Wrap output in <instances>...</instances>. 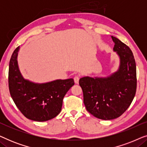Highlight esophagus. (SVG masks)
I'll return each mask as SVG.
<instances>
[{"mask_svg": "<svg viewBox=\"0 0 147 147\" xmlns=\"http://www.w3.org/2000/svg\"><path fill=\"white\" fill-rule=\"evenodd\" d=\"M79 80H80V77L78 76H76L75 77H74V82H75L76 84L79 83Z\"/></svg>", "mask_w": 147, "mask_h": 147, "instance_id": "obj_1", "label": "esophagus"}]
</instances>
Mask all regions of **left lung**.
I'll return each instance as SVG.
<instances>
[{
	"label": "left lung",
	"instance_id": "left-lung-1",
	"mask_svg": "<svg viewBox=\"0 0 147 147\" xmlns=\"http://www.w3.org/2000/svg\"><path fill=\"white\" fill-rule=\"evenodd\" d=\"M114 51L120 57L118 69L106 78H80L86 110L95 117L112 120L128 109L136 90V68L133 53L126 44L112 36Z\"/></svg>",
	"mask_w": 147,
	"mask_h": 147
}]
</instances>
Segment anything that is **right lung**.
<instances>
[{"label":"right lung","instance_id":"obj_1","mask_svg":"<svg viewBox=\"0 0 147 147\" xmlns=\"http://www.w3.org/2000/svg\"><path fill=\"white\" fill-rule=\"evenodd\" d=\"M20 46L9 62V88L14 102L28 119L44 122L57 116L61 110L63 97L74 85L72 78L37 84L24 79L17 62Z\"/></svg>","mask_w":147,"mask_h":147}]
</instances>
